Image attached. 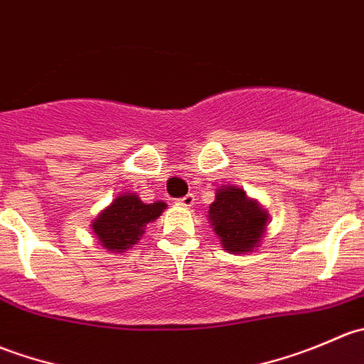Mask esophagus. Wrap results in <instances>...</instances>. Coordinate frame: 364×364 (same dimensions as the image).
Listing matches in <instances>:
<instances>
[{
	"mask_svg": "<svg viewBox=\"0 0 364 364\" xmlns=\"http://www.w3.org/2000/svg\"><path fill=\"white\" fill-rule=\"evenodd\" d=\"M193 203H196V197L192 196V193H188V196L181 197V199H178V204L183 205V208H192Z\"/></svg>",
	"mask_w": 364,
	"mask_h": 364,
	"instance_id": "1",
	"label": "esophagus"
}]
</instances>
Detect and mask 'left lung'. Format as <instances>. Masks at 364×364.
<instances>
[{"label": "left lung", "instance_id": "1", "mask_svg": "<svg viewBox=\"0 0 364 364\" xmlns=\"http://www.w3.org/2000/svg\"><path fill=\"white\" fill-rule=\"evenodd\" d=\"M267 215L259 203L248 199L245 190L222 186L216 190L215 203L209 205V222L218 234L222 247L232 253L252 252L266 232Z\"/></svg>", "mask_w": 364, "mask_h": 364}]
</instances>
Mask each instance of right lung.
I'll return each instance as SVG.
<instances>
[{
    "label": "right lung",
    "mask_w": 364,
    "mask_h": 364,
    "mask_svg": "<svg viewBox=\"0 0 364 364\" xmlns=\"http://www.w3.org/2000/svg\"><path fill=\"white\" fill-rule=\"evenodd\" d=\"M165 208L167 204L161 200L144 204L134 193H123L97 216L91 227L105 250L124 252L139 243L144 227L155 222Z\"/></svg>",
    "instance_id": "right-lung-1"
}]
</instances>
